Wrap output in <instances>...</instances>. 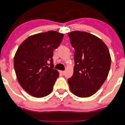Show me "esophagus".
Returning <instances> with one entry per match:
<instances>
[{
	"instance_id": "obj_1",
	"label": "esophagus",
	"mask_w": 125,
	"mask_h": 125,
	"mask_svg": "<svg viewBox=\"0 0 125 125\" xmlns=\"http://www.w3.org/2000/svg\"><path fill=\"white\" fill-rule=\"evenodd\" d=\"M60 73L62 75H64L65 72V71H60Z\"/></svg>"
}]
</instances>
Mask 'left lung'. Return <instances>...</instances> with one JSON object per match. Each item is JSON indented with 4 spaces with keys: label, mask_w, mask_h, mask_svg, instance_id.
Wrapping results in <instances>:
<instances>
[{
    "label": "left lung",
    "mask_w": 125,
    "mask_h": 125,
    "mask_svg": "<svg viewBox=\"0 0 125 125\" xmlns=\"http://www.w3.org/2000/svg\"><path fill=\"white\" fill-rule=\"evenodd\" d=\"M75 49L73 75L67 82L76 96L88 97L98 91L107 79L111 59L107 46L100 38L85 31L68 34Z\"/></svg>",
    "instance_id": "left-lung-1"
}]
</instances>
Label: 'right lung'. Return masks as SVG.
<instances>
[{
    "label": "right lung",
    "mask_w": 125,
    "mask_h": 125,
    "mask_svg": "<svg viewBox=\"0 0 125 125\" xmlns=\"http://www.w3.org/2000/svg\"><path fill=\"white\" fill-rule=\"evenodd\" d=\"M64 34L49 31L30 36L18 48L14 58L18 81L24 90L35 97L50 94L59 76L54 69L53 51Z\"/></svg>",
    "instance_id": "right-lung-1"
}]
</instances>
